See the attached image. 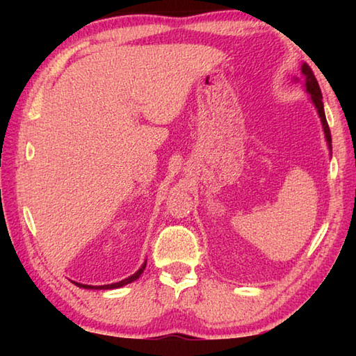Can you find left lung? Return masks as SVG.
Listing matches in <instances>:
<instances>
[{
    "label": "left lung",
    "instance_id": "8db88e82",
    "mask_svg": "<svg viewBox=\"0 0 356 356\" xmlns=\"http://www.w3.org/2000/svg\"><path fill=\"white\" fill-rule=\"evenodd\" d=\"M301 74H303V78H305V88H306V91L309 92L312 104H314L316 110H317V113H318V118H321V120H322L323 134H325V138H327L328 147L331 149V134H330V127H328L327 118H325L321 88H318V83H317L316 76H314V74H312V70H311V67H309L308 64L301 65ZM295 80H297V78H295Z\"/></svg>",
    "mask_w": 356,
    "mask_h": 356
}]
</instances>
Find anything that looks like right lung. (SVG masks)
Segmentation results:
<instances>
[{
	"instance_id": "right-lung-1",
	"label": "right lung",
	"mask_w": 356,
	"mask_h": 356,
	"mask_svg": "<svg viewBox=\"0 0 356 356\" xmlns=\"http://www.w3.org/2000/svg\"><path fill=\"white\" fill-rule=\"evenodd\" d=\"M144 268H146V262H144V264L141 265V268L138 270L136 273H134L131 276H129V278H125V280L119 281V282H113V284H105V286H88V284H80V282H75V284H76L78 287H83V289H99V291H102V289H104V291H108V289H118V287H122V286H125V284H130V282H134L135 280L140 278L141 273L144 272Z\"/></svg>"
}]
</instances>
